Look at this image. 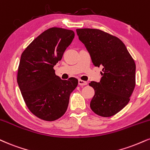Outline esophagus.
Instances as JSON below:
<instances>
[{"instance_id": "34e87169", "label": "esophagus", "mask_w": 150, "mask_h": 150, "mask_svg": "<svg viewBox=\"0 0 150 150\" xmlns=\"http://www.w3.org/2000/svg\"><path fill=\"white\" fill-rule=\"evenodd\" d=\"M78 84H79V85H80V86H84V85H86V84H87V82H85V81H83L82 80H79Z\"/></svg>"}]
</instances>
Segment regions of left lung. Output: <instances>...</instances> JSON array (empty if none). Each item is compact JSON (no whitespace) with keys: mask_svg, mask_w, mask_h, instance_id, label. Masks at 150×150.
<instances>
[{"mask_svg":"<svg viewBox=\"0 0 150 150\" xmlns=\"http://www.w3.org/2000/svg\"><path fill=\"white\" fill-rule=\"evenodd\" d=\"M79 40L89 52L95 66H102L100 82L92 81L95 94L90 103L93 112L113 116L128 104L136 86V64L118 38L99 29H77Z\"/></svg>","mask_w":150,"mask_h":150,"instance_id":"8db88e82","label":"left lung"}]
</instances>
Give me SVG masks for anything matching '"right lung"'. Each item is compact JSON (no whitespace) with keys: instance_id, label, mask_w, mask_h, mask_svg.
Returning a JSON list of instances; mask_svg holds the SVG:
<instances>
[{"instance_id":"right-lung-1","label":"right lung","mask_w":150,"mask_h":150,"mask_svg":"<svg viewBox=\"0 0 150 150\" xmlns=\"http://www.w3.org/2000/svg\"><path fill=\"white\" fill-rule=\"evenodd\" d=\"M75 37L73 30L50 28L34 39L21 54L17 83L29 110L41 120L54 121L65 114L78 80H63L54 66Z\"/></svg>"}]
</instances>
